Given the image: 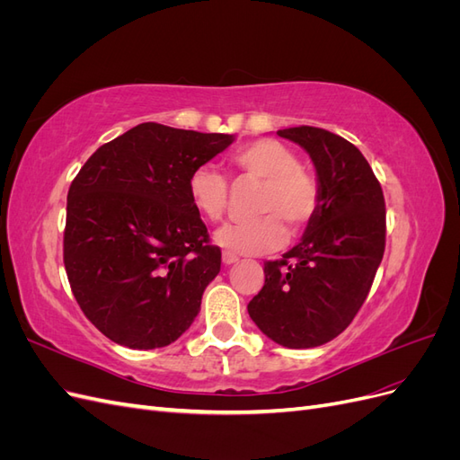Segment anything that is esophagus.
Here are the masks:
<instances>
[{"mask_svg":"<svg viewBox=\"0 0 460 460\" xmlns=\"http://www.w3.org/2000/svg\"><path fill=\"white\" fill-rule=\"evenodd\" d=\"M222 262L226 264V267H230V264H234V262H238V257L235 255H232V253H222Z\"/></svg>","mask_w":460,"mask_h":460,"instance_id":"esophagus-1","label":"esophagus"}]
</instances>
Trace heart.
Wrapping results in <instances>:
<instances>
[{
	"instance_id": "heart-1",
	"label": "heart",
	"mask_w": 460,
	"mask_h": 460,
	"mask_svg": "<svg viewBox=\"0 0 460 460\" xmlns=\"http://www.w3.org/2000/svg\"><path fill=\"white\" fill-rule=\"evenodd\" d=\"M232 164L242 176L262 184L255 211L257 220L226 225L215 232V243L232 255H262L286 240V230L301 232L318 207L314 178L299 166L294 151L278 140L262 137L232 153ZM193 207L208 218L220 220L226 213L230 188L226 176L211 164L193 169L188 180Z\"/></svg>"
}]
</instances>
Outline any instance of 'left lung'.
<instances>
[{
    "label": "left lung",
    "mask_w": 460,
    "mask_h": 460,
    "mask_svg": "<svg viewBox=\"0 0 460 460\" xmlns=\"http://www.w3.org/2000/svg\"><path fill=\"white\" fill-rule=\"evenodd\" d=\"M309 153L318 207L303 238L264 262V286L247 311L288 349L332 341L363 307L385 249V203L368 161L345 137L314 127L278 130Z\"/></svg>",
    "instance_id": "1"
}]
</instances>
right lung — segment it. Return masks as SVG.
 <instances>
[{"label": "right lung", "mask_w": 460, "mask_h": 460, "mask_svg": "<svg viewBox=\"0 0 460 460\" xmlns=\"http://www.w3.org/2000/svg\"><path fill=\"white\" fill-rule=\"evenodd\" d=\"M234 140L144 122L97 149L73 180L65 269L82 313L111 341L157 349L198 316L220 249L188 180Z\"/></svg>", "instance_id": "obj_1"}]
</instances>
